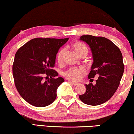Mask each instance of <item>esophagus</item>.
I'll return each instance as SVG.
<instances>
[{"label":"esophagus","instance_id":"obj_1","mask_svg":"<svg viewBox=\"0 0 134 134\" xmlns=\"http://www.w3.org/2000/svg\"><path fill=\"white\" fill-rule=\"evenodd\" d=\"M70 83H71L72 85H73L74 86H76V85H79L78 82H75L71 81H70Z\"/></svg>","mask_w":134,"mask_h":134}]
</instances>
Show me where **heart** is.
<instances>
[{
    "label": "heart",
    "instance_id": "heart-1",
    "mask_svg": "<svg viewBox=\"0 0 134 134\" xmlns=\"http://www.w3.org/2000/svg\"><path fill=\"white\" fill-rule=\"evenodd\" d=\"M72 48L78 57L86 56L88 53V49L83 43L77 42L72 44ZM65 49L62 48L59 51L57 55V60L59 64H62L63 61V56ZM85 72L83 68H71L64 72V76L71 81H79L81 78L82 73Z\"/></svg>",
    "mask_w": 134,
    "mask_h": 134
}]
</instances>
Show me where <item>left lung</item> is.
Returning <instances> with one entry per match:
<instances>
[{"label":"left lung","mask_w":134,"mask_h":134,"mask_svg":"<svg viewBox=\"0 0 134 134\" xmlns=\"http://www.w3.org/2000/svg\"><path fill=\"white\" fill-rule=\"evenodd\" d=\"M80 40L90 46L92 54L93 63L89 79L95 76L98 78L94 85H85L86 91L79 97L86 104H102L111 98L119 86L124 71L122 54L106 38L87 35L81 36Z\"/></svg>","instance_id":"obj_1"}]
</instances>
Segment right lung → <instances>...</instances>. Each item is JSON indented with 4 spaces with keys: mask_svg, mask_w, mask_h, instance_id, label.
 I'll return each instance as SVG.
<instances>
[{
    "mask_svg": "<svg viewBox=\"0 0 134 134\" xmlns=\"http://www.w3.org/2000/svg\"><path fill=\"white\" fill-rule=\"evenodd\" d=\"M37 38L30 40L18 49L12 71L16 88L21 97L31 105L45 107L57 97V90L64 81L54 67L59 49L68 40ZM50 79L44 81L43 75Z\"/></svg>",
    "mask_w": 134,
    "mask_h": 134,
    "instance_id": "add662e5",
    "label": "right lung"
}]
</instances>
